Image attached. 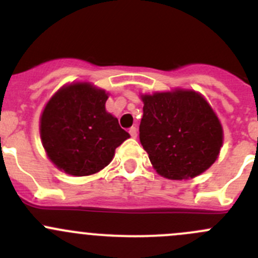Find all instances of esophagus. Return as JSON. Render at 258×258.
<instances>
[{
	"mask_svg": "<svg viewBox=\"0 0 258 258\" xmlns=\"http://www.w3.org/2000/svg\"><path fill=\"white\" fill-rule=\"evenodd\" d=\"M128 132H130V135H131V137L136 139V137H137V128H136V127H131Z\"/></svg>",
	"mask_w": 258,
	"mask_h": 258,
	"instance_id": "1",
	"label": "esophagus"
}]
</instances>
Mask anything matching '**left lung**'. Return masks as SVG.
Listing matches in <instances>:
<instances>
[{"label":"left lung","mask_w":258,"mask_h":258,"mask_svg":"<svg viewBox=\"0 0 258 258\" xmlns=\"http://www.w3.org/2000/svg\"><path fill=\"white\" fill-rule=\"evenodd\" d=\"M140 141L156 172L189 179L209 170L220 155L223 128L210 103L194 90L141 95Z\"/></svg>","instance_id":"obj_1"}]
</instances>
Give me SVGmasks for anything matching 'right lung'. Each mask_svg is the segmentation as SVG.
<instances>
[{
  "label": "right lung",
  "mask_w": 258,
  "mask_h": 258,
  "mask_svg": "<svg viewBox=\"0 0 258 258\" xmlns=\"http://www.w3.org/2000/svg\"><path fill=\"white\" fill-rule=\"evenodd\" d=\"M108 93L90 82L64 85L46 103L40 136L46 155L62 172L90 176L112 161L130 134L106 111Z\"/></svg>",
  "instance_id": "add662e5"
}]
</instances>
